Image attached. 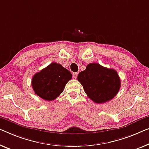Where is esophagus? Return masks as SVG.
<instances>
[{"label":"esophagus","mask_w":149,"mask_h":149,"mask_svg":"<svg viewBox=\"0 0 149 149\" xmlns=\"http://www.w3.org/2000/svg\"><path fill=\"white\" fill-rule=\"evenodd\" d=\"M77 75H78V73H77V72L74 73V74H73V77H74V78L76 79L77 77Z\"/></svg>","instance_id":"34e87169"}]
</instances>
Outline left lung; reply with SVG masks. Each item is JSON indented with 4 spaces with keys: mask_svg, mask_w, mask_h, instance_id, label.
<instances>
[{
    "mask_svg": "<svg viewBox=\"0 0 149 149\" xmlns=\"http://www.w3.org/2000/svg\"><path fill=\"white\" fill-rule=\"evenodd\" d=\"M77 80L93 102L102 104L116 96L120 88V79L116 70L92 63L77 75Z\"/></svg>",
    "mask_w": 149,
    "mask_h": 149,
    "instance_id": "8db88e82",
    "label": "left lung"
}]
</instances>
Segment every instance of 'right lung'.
I'll list each match as a JSON object with an SVG mask.
<instances>
[{
  "label": "right lung",
  "mask_w": 149,
  "mask_h": 149,
  "mask_svg": "<svg viewBox=\"0 0 149 149\" xmlns=\"http://www.w3.org/2000/svg\"><path fill=\"white\" fill-rule=\"evenodd\" d=\"M72 74L60 64L52 63L33 75L32 88L42 99L52 101L60 95Z\"/></svg>",
  "instance_id": "add662e5"
}]
</instances>
